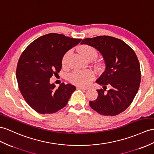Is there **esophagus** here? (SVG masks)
<instances>
[{"label": "esophagus", "instance_id": "esophagus-1", "mask_svg": "<svg viewBox=\"0 0 154 154\" xmlns=\"http://www.w3.org/2000/svg\"><path fill=\"white\" fill-rule=\"evenodd\" d=\"M77 89H83V90H88L89 88L87 87H82V86H77L76 87Z\"/></svg>", "mask_w": 154, "mask_h": 154}]
</instances>
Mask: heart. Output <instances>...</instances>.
Returning a JSON list of instances; mask_svg holds the SVG:
<instances>
[{
  "instance_id": "b5f03b06",
  "label": "heart",
  "mask_w": 154,
  "mask_h": 154,
  "mask_svg": "<svg viewBox=\"0 0 154 154\" xmlns=\"http://www.w3.org/2000/svg\"><path fill=\"white\" fill-rule=\"evenodd\" d=\"M80 54L85 60L95 59L97 56L96 49L88 45H82L78 48ZM70 51L64 55L62 59L63 66H66L69 63ZM95 78V74L91 70H76L71 73L69 76V81L75 85L84 86L89 84Z\"/></svg>"
}]
</instances>
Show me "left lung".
<instances>
[{
  "instance_id": "8db88e82",
  "label": "left lung",
  "mask_w": 154,
  "mask_h": 154,
  "mask_svg": "<svg viewBox=\"0 0 154 154\" xmlns=\"http://www.w3.org/2000/svg\"><path fill=\"white\" fill-rule=\"evenodd\" d=\"M81 44L95 48L102 55L105 69L96 80L103 89L90 101L92 109L104 116H116L129 106L140 84V64L133 50L122 40L109 36L85 38ZM108 85L111 89L104 91Z\"/></svg>"
}]
</instances>
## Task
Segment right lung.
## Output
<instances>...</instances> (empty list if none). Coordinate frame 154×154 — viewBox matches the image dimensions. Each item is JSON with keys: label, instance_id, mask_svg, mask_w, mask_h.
Returning a JSON list of instances; mask_svg holds the SVG:
<instances>
[{"label": "right lung", "instance_id": "obj_1", "mask_svg": "<svg viewBox=\"0 0 154 154\" xmlns=\"http://www.w3.org/2000/svg\"><path fill=\"white\" fill-rule=\"evenodd\" d=\"M81 40L50 33L34 40L22 53L17 66V81L24 99L36 112L53 114L66 105L76 87L62 83L55 88L50 81L61 70L64 55Z\"/></svg>", "mask_w": 154, "mask_h": 154}]
</instances>
